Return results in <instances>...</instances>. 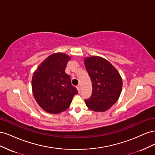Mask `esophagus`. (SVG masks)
I'll return each instance as SVG.
<instances>
[{
    "instance_id": "obj_1",
    "label": "esophagus",
    "mask_w": 155,
    "mask_h": 155,
    "mask_svg": "<svg viewBox=\"0 0 155 155\" xmlns=\"http://www.w3.org/2000/svg\"><path fill=\"white\" fill-rule=\"evenodd\" d=\"M76 88H77V90H78V92L79 93V92H80V87H79V85H78V86L76 87Z\"/></svg>"
}]
</instances>
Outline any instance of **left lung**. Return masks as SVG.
Returning a JSON list of instances; mask_svg holds the SVG:
<instances>
[{
    "mask_svg": "<svg viewBox=\"0 0 155 155\" xmlns=\"http://www.w3.org/2000/svg\"><path fill=\"white\" fill-rule=\"evenodd\" d=\"M84 63L93 88L91 97L85 100L86 105L92 110L105 112L119 99L122 79L113 65L101 57H87Z\"/></svg>",
    "mask_w": 155,
    "mask_h": 155,
    "instance_id": "obj_1",
    "label": "left lung"
}]
</instances>
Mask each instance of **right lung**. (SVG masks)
Here are the masks:
<instances>
[{
	"instance_id": "obj_1",
	"label": "right lung",
	"mask_w": 155,
	"mask_h": 155,
	"mask_svg": "<svg viewBox=\"0 0 155 155\" xmlns=\"http://www.w3.org/2000/svg\"><path fill=\"white\" fill-rule=\"evenodd\" d=\"M70 56L54 53L42 62L32 76L31 87L34 98L45 111L59 114L70 107L74 95L78 93L65 73Z\"/></svg>"
}]
</instances>
